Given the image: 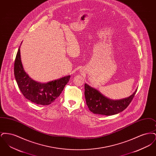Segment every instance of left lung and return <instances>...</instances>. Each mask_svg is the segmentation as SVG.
I'll return each mask as SVG.
<instances>
[{
  "mask_svg": "<svg viewBox=\"0 0 156 156\" xmlns=\"http://www.w3.org/2000/svg\"><path fill=\"white\" fill-rule=\"evenodd\" d=\"M137 89L128 98L120 100H112L101 94L97 89L85 84V97L89 110L94 113L106 116L123 111L132 102Z\"/></svg>",
  "mask_w": 156,
  "mask_h": 156,
  "instance_id": "left-lung-1",
  "label": "left lung"
}]
</instances>
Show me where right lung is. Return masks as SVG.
I'll return each instance as SVG.
<instances>
[{
	"mask_svg": "<svg viewBox=\"0 0 156 156\" xmlns=\"http://www.w3.org/2000/svg\"><path fill=\"white\" fill-rule=\"evenodd\" d=\"M15 79L23 96L38 105H48L59 97L70 78V75L60 79L41 83L32 80L25 72L18 50L14 65Z\"/></svg>",
	"mask_w": 156,
	"mask_h": 156,
	"instance_id": "right-lung-1",
	"label": "right lung"
}]
</instances>
